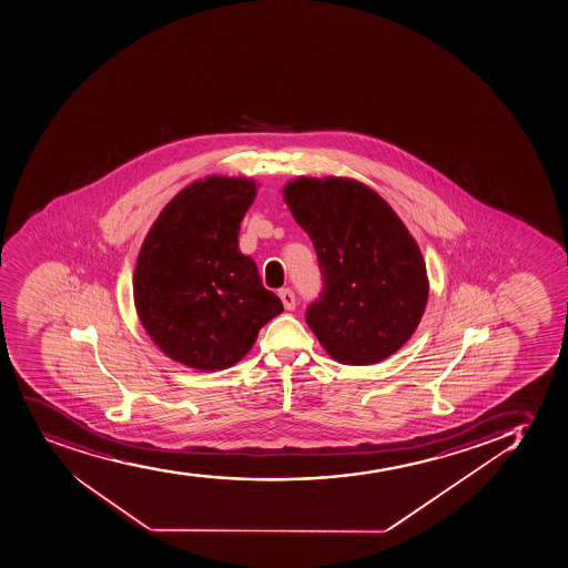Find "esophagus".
<instances>
[{"label": "esophagus", "instance_id": "obj_1", "mask_svg": "<svg viewBox=\"0 0 568 568\" xmlns=\"http://www.w3.org/2000/svg\"><path fill=\"white\" fill-rule=\"evenodd\" d=\"M280 298L281 302H283V307H285L287 312H293L294 307H296V296H294L291 288H281Z\"/></svg>", "mask_w": 568, "mask_h": 568}]
</instances>
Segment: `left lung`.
Here are the masks:
<instances>
[{"label":"left lung","instance_id":"left-lung-1","mask_svg":"<svg viewBox=\"0 0 568 568\" xmlns=\"http://www.w3.org/2000/svg\"><path fill=\"white\" fill-rule=\"evenodd\" d=\"M323 270L305 321L324 351L372 366L409 342L429 296L420 247L390 204L353 178H294L283 187Z\"/></svg>","mask_w":568,"mask_h":568}]
</instances>
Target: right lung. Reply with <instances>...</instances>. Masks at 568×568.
<instances>
[{"label":"right lung","mask_w":568,"mask_h":568,"mask_svg":"<svg viewBox=\"0 0 568 568\" xmlns=\"http://www.w3.org/2000/svg\"><path fill=\"white\" fill-rule=\"evenodd\" d=\"M256 187L242 176L195 180L161 210L142 242L134 310L150 339L178 364L199 372L234 366L283 312L239 247Z\"/></svg>","instance_id":"add662e5"}]
</instances>
